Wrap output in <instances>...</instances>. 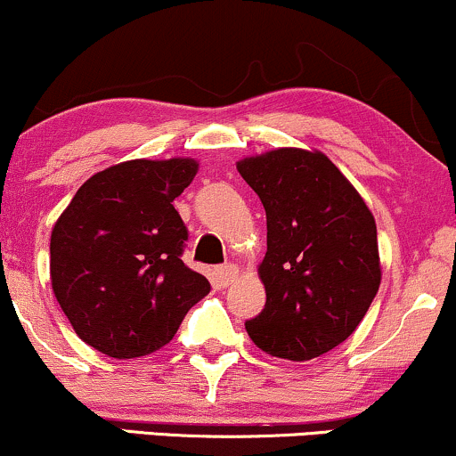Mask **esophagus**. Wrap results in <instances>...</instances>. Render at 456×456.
<instances>
[{"instance_id":"34e87169","label":"esophagus","mask_w":456,"mask_h":456,"mask_svg":"<svg viewBox=\"0 0 456 456\" xmlns=\"http://www.w3.org/2000/svg\"><path fill=\"white\" fill-rule=\"evenodd\" d=\"M235 279H238V268H235V265L227 264V265H221V268H216V281L221 287L232 285Z\"/></svg>"}]
</instances>
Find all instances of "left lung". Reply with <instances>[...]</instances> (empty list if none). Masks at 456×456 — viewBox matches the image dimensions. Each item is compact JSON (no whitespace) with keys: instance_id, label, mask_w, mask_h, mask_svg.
<instances>
[{"instance_id":"1","label":"left lung","mask_w":456,"mask_h":456,"mask_svg":"<svg viewBox=\"0 0 456 456\" xmlns=\"http://www.w3.org/2000/svg\"><path fill=\"white\" fill-rule=\"evenodd\" d=\"M268 223L265 306L244 323L257 347L311 360L343 343L379 289L378 227L322 151L282 148L238 162Z\"/></svg>"}]
</instances>
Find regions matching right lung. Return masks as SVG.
<instances>
[{
  "instance_id": "add662e5",
  "label": "right lung",
  "mask_w": 456,
  "mask_h": 456,
  "mask_svg": "<svg viewBox=\"0 0 456 456\" xmlns=\"http://www.w3.org/2000/svg\"><path fill=\"white\" fill-rule=\"evenodd\" d=\"M191 159L128 160L92 175L51 233V285L78 338L111 358L148 355L175 337L210 282L182 261L174 208Z\"/></svg>"
}]
</instances>
